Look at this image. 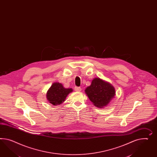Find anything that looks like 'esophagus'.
Returning <instances> with one entry per match:
<instances>
[{
	"label": "esophagus",
	"instance_id": "esophagus-1",
	"mask_svg": "<svg viewBox=\"0 0 157 157\" xmlns=\"http://www.w3.org/2000/svg\"><path fill=\"white\" fill-rule=\"evenodd\" d=\"M75 90L76 91H81V88L80 87L75 86Z\"/></svg>",
	"mask_w": 157,
	"mask_h": 157
}]
</instances>
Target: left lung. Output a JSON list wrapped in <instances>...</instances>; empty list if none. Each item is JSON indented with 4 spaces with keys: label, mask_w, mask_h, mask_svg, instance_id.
<instances>
[{
    "label": "left lung",
    "mask_w": 157,
    "mask_h": 157,
    "mask_svg": "<svg viewBox=\"0 0 157 157\" xmlns=\"http://www.w3.org/2000/svg\"><path fill=\"white\" fill-rule=\"evenodd\" d=\"M85 93L95 106L101 108L106 106L115 95L114 87L100 78L94 79Z\"/></svg>",
    "instance_id": "8db88e82"
}]
</instances>
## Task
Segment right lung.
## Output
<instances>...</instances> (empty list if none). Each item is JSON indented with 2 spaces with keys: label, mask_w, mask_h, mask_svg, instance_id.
Returning a JSON list of instances; mask_svg holds the SVG:
<instances>
[{
  "label": "right lung",
  "mask_w": 157,
  "mask_h": 157,
  "mask_svg": "<svg viewBox=\"0 0 157 157\" xmlns=\"http://www.w3.org/2000/svg\"><path fill=\"white\" fill-rule=\"evenodd\" d=\"M72 91V89H65L61 83H54L48 90L47 98L53 105H60L65 101L68 94Z\"/></svg>",
  "instance_id": "obj_1"
}]
</instances>
